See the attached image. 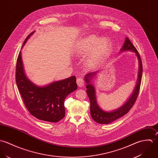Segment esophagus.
Masks as SVG:
<instances>
[{
  "instance_id": "1",
  "label": "esophagus",
  "mask_w": 158,
  "mask_h": 158,
  "mask_svg": "<svg viewBox=\"0 0 158 158\" xmlns=\"http://www.w3.org/2000/svg\"><path fill=\"white\" fill-rule=\"evenodd\" d=\"M77 84L79 87H81L84 86V81L82 78H78L77 79Z\"/></svg>"
}]
</instances>
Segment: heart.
I'll list each match as a JSON object with an SVG mask.
<instances>
[{
	"label": "heart",
	"mask_w": 158,
	"mask_h": 158,
	"mask_svg": "<svg viewBox=\"0 0 158 158\" xmlns=\"http://www.w3.org/2000/svg\"><path fill=\"white\" fill-rule=\"evenodd\" d=\"M111 45L110 40L106 37H99L96 35L87 36L74 46V52L77 56H83L92 51V54L89 58V63L93 64L97 59L106 52Z\"/></svg>",
	"instance_id": "obj_1"
}]
</instances>
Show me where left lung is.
Masks as SVG:
<instances>
[{"mask_svg":"<svg viewBox=\"0 0 158 158\" xmlns=\"http://www.w3.org/2000/svg\"><path fill=\"white\" fill-rule=\"evenodd\" d=\"M124 51H131L135 54L139 61V73L136 85L132 94L128 99H127L126 102L121 107L110 112L102 110L97 102L95 86L92 82L93 79L99 71H96L90 72L85 76V81L87 83L86 91L90 101V114L92 118L98 123L109 124L125 115L132 107L137 99V97L138 96L143 71L142 63L138 51L127 37L125 38L123 47L120 49V52H123Z\"/></svg>","mask_w":158,"mask_h":158,"instance_id":"obj_1","label":"left lung"}]
</instances>
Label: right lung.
<instances>
[{
    "label": "right lung",
    "instance_id": "1",
    "mask_svg": "<svg viewBox=\"0 0 158 158\" xmlns=\"http://www.w3.org/2000/svg\"><path fill=\"white\" fill-rule=\"evenodd\" d=\"M34 32L26 38L22 48ZM16 82L25 106L31 115L40 120L54 123L64 117V99L77 89L75 76L45 86L36 85L26 75L21 51L16 63Z\"/></svg>",
    "mask_w": 158,
    "mask_h": 158
}]
</instances>
